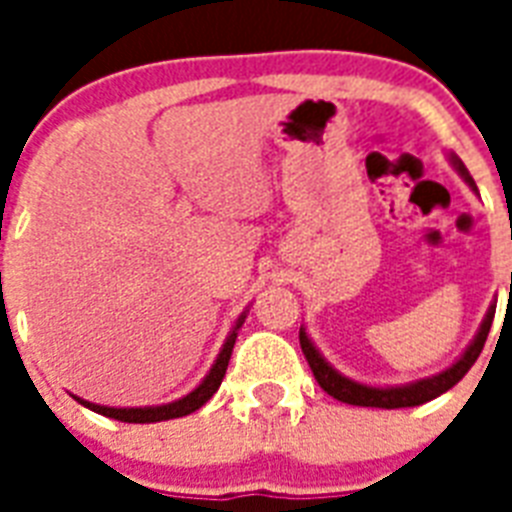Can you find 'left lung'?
<instances>
[{"label": "left lung", "mask_w": 512, "mask_h": 512, "mask_svg": "<svg viewBox=\"0 0 512 512\" xmlns=\"http://www.w3.org/2000/svg\"><path fill=\"white\" fill-rule=\"evenodd\" d=\"M457 170L460 175L468 180V185L476 191V183H473V177L468 175V170L462 167V162H457ZM512 284V279H510ZM494 308H489L486 313L484 324L478 329L476 340L470 342V348L465 350L460 356L457 364H452L446 372L436 374V377H428V380H420V382H412V385H404V388H369V385H361V382H353L348 377H342L340 372H335L332 366L321 358V353L313 348V342L308 340L303 329H300V348L305 353V361L311 364V372L316 377L321 388L327 390L329 396L342 401V404H353V406H374V409H404V406H420V404H428L433 401L436 396L446 393L449 388H454L457 382L468 374V369L476 364V358L481 356V350H484V342L489 337V329H492V321H494Z\"/></svg>", "instance_id": "obj_1"}]
</instances>
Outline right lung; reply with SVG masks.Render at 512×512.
I'll list each match as a JSON object with an SVG mask.
<instances>
[{
  "label": "right lung",
  "instance_id": "right-lung-1",
  "mask_svg": "<svg viewBox=\"0 0 512 512\" xmlns=\"http://www.w3.org/2000/svg\"><path fill=\"white\" fill-rule=\"evenodd\" d=\"M241 324H244V316L239 319L236 329H239ZM236 329L228 335L223 350H220V356H217L215 366L209 369L204 382H201L199 388L193 390V393L180 398V401H172V404H164V406H146V409H111V406L90 404V401H82V398H76V401L87 406V409H92V412H98L103 414V417H111V420H119V422H162V420H172V417H185V414L201 409V406L207 404L209 398L215 396V390L220 388V382H223L225 377V369H228V361H231L233 342H236Z\"/></svg>",
  "mask_w": 512,
  "mask_h": 512
}]
</instances>
